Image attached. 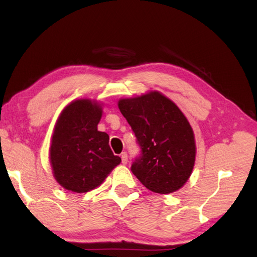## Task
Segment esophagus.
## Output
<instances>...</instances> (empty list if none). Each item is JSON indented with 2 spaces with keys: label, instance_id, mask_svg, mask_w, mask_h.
Wrapping results in <instances>:
<instances>
[{
  "label": "esophagus",
  "instance_id": "obj_1",
  "mask_svg": "<svg viewBox=\"0 0 257 257\" xmlns=\"http://www.w3.org/2000/svg\"><path fill=\"white\" fill-rule=\"evenodd\" d=\"M121 162H122V165H127L128 156H127V154H125V152H122V154H121Z\"/></svg>",
  "mask_w": 257,
  "mask_h": 257
}]
</instances>
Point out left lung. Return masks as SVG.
<instances>
[{
  "instance_id": "8db88e82",
  "label": "left lung",
  "mask_w": 257,
  "mask_h": 257,
  "mask_svg": "<svg viewBox=\"0 0 257 257\" xmlns=\"http://www.w3.org/2000/svg\"><path fill=\"white\" fill-rule=\"evenodd\" d=\"M118 107L141 148V156L132 166L133 173L152 192L169 194L181 189L192 173L196 154L187 117L157 90L123 98Z\"/></svg>"
}]
</instances>
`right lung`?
I'll return each instance as SVG.
<instances>
[{
  "label": "right lung",
  "instance_id": "add662e5",
  "mask_svg": "<svg viewBox=\"0 0 257 257\" xmlns=\"http://www.w3.org/2000/svg\"><path fill=\"white\" fill-rule=\"evenodd\" d=\"M99 102L74 100L63 109L54 127L50 160L53 174L64 189L85 193L103 182L121 159L109 147V136L98 132Z\"/></svg>",
  "mask_w": 257,
  "mask_h": 257
}]
</instances>
